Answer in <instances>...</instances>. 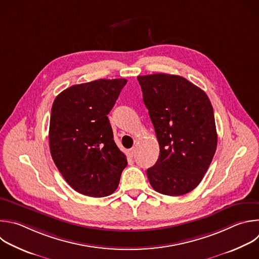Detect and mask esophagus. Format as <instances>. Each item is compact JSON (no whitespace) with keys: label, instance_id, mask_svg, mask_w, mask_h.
I'll return each instance as SVG.
<instances>
[{"label":"esophagus","instance_id":"obj_1","mask_svg":"<svg viewBox=\"0 0 259 259\" xmlns=\"http://www.w3.org/2000/svg\"><path fill=\"white\" fill-rule=\"evenodd\" d=\"M135 153H136V148H135V147H133V148H131V149L128 150V154H129V156H131V157H133V156L135 155Z\"/></svg>","mask_w":259,"mask_h":259}]
</instances>
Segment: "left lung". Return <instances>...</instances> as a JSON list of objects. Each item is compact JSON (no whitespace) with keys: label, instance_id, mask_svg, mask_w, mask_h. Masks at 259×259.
<instances>
[{"label":"left lung","instance_id":"1","mask_svg":"<svg viewBox=\"0 0 259 259\" xmlns=\"http://www.w3.org/2000/svg\"><path fill=\"white\" fill-rule=\"evenodd\" d=\"M159 144L146 170L158 193L180 196L198 186L214 155L218 135L211 103L186 78L164 73L137 77Z\"/></svg>","mask_w":259,"mask_h":259}]
</instances>
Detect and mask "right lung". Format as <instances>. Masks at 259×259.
<instances>
[{"instance_id": "add662e5", "label": "right lung", "mask_w": 259, "mask_h": 259, "mask_svg": "<svg viewBox=\"0 0 259 259\" xmlns=\"http://www.w3.org/2000/svg\"><path fill=\"white\" fill-rule=\"evenodd\" d=\"M126 83L120 78L76 84L54 101L51 154L66 182L83 195H111L127 165L108 118Z\"/></svg>"}]
</instances>
